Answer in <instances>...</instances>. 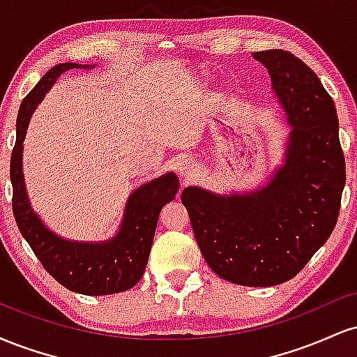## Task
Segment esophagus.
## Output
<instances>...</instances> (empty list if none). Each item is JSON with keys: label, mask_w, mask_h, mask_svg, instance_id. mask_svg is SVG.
<instances>
[{"label": "esophagus", "mask_w": 357, "mask_h": 357, "mask_svg": "<svg viewBox=\"0 0 357 357\" xmlns=\"http://www.w3.org/2000/svg\"><path fill=\"white\" fill-rule=\"evenodd\" d=\"M178 173L183 178L184 183L192 181V179L196 178V174H198V166H196L195 161H191V159H184V161L179 162Z\"/></svg>", "instance_id": "34e87169"}]
</instances>
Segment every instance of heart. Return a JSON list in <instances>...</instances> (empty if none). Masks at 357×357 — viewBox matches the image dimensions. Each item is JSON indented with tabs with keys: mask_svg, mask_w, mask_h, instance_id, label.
Here are the masks:
<instances>
[{
	"mask_svg": "<svg viewBox=\"0 0 357 357\" xmlns=\"http://www.w3.org/2000/svg\"><path fill=\"white\" fill-rule=\"evenodd\" d=\"M206 73H202V75H199L198 77V82H199V84H204V82H206Z\"/></svg>",
	"mask_w": 357,
	"mask_h": 357,
	"instance_id": "1",
	"label": "heart"
}]
</instances>
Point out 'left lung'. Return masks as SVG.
I'll return each instance as SVG.
<instances>
[{"instance_id": "1", "label": "left lung", "mask_w": 357, "mask_h": 357, "mask_svg": "<svg viewBox=\"0 0 357 357\" xmlns=\"http://www.w3.org/2000/svg\"><path fill=\"white\" fill-rule=\"evenodd\" d=\"M265 65L292 130L285 161L260 190L221 196L190 186L181 202L204 260L216 275L247 287L290 280L337 223L346 162L333 97L285 50L252 53Z\"/></svg>"}]
</instances>
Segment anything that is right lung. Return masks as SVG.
I'll use <instances>...</instances> for the list:
<instances>
[{
  "label": "right lung",
  "instance_id": "1",
  "mask_svg": "<svg viewBox=\"0 0 357 357\" xmlns=\"http://www.w3.org/2000/svg\"><path fill=\"white\" fill-rule=\"evenodd\" d=\"M93 65L60 63L48 70L35 89L24 97L16 121V142L11 154L10 178L13 184V215L43 268L59 284L84 296H109L124 292L141 280L161 208L178 192V176L167 173L146 183L129 196L124 218L114 238L96 243L70 241L56 236L36 216L28 199L23 178V141L31 114L61 73Z\"/></svg>",
  "mask_w": 357,
  "mask_h": 357
}]
</instances>
